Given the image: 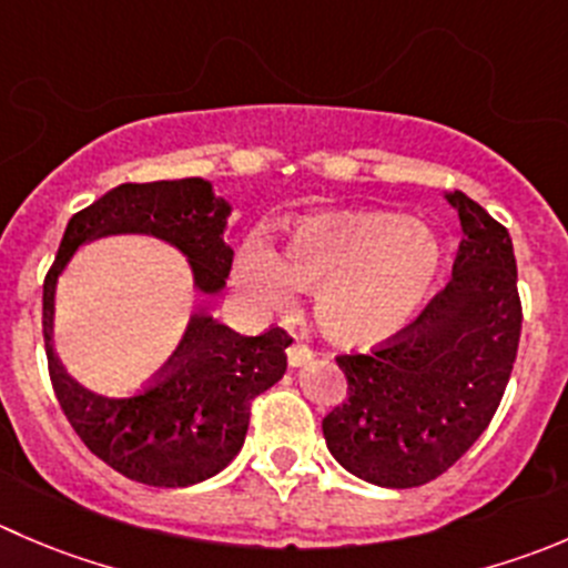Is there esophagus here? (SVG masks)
<instances>
[{
	"label": "esophagus",
	"instance_id": "34e87169",
	"mask_svg": "<svg viewBox=\"0 0 568 568\" xmlns=\"http://www.w3.org/2000/svg\"><path fill=\"white\" fill-rule=\"evenodd\" d=\"M313 357H316V352H313L311 346L300 344V341H296V344H291V346H288V366H291V368L305 366V363H311Z\"/></svg>",
	"mask_w": 568,
	"mask_h": 568
}]
</instances>
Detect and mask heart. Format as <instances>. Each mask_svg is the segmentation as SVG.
<instances>
[{"label": "heart", "instance_id": "1", "mask_svg": "<svg viewBox=\"0 0 568 568\" xmlns=\"http://www.w3.org/2000/svg\"><path fill=\"white\" fill-rule=\"evenodd\" d=\"M444 268L430 227L396 213H329L302 222L283 255L252 244L239 280L257 302L280 307L313 288L318 327L335 344L374 346L399 335L430 300Z\"/></svg>", "mask_w": 568, "mask_h": 568}]
</instances>
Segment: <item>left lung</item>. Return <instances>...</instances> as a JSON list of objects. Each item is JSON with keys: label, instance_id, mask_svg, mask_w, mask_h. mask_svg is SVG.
I'll return each instance as SVG.
<instances>
[{"label": "left lung", "instance_id": "left-lung-1", "mask_svg": "<svg viewBox=\"0 0 568 568\" xmlns=\"http://www.w3.org/2000/svg\"><path fill=\"white\" fill-rule=\"evenodd\" d=\"M444 200L464 230L453 280L394 344L338 357L349 390L322 422L329 455L379 488L444 475L497 413L519 349L508 230L464 191Z\"/></svg>", "mask_w": 568, "mask_h": 568}]
</instances>
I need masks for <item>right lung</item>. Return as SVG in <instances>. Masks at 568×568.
<instances>
[{
    "label": "right lung",
    "mask_w": 568,
    "mask_h": 568,
    "mask_svg": "<svg viewBox=\"0 0 568 568\" xmlns=\"http://www.w3.org/2000/svg\"><path fill=\"white\" fill-rule=\"evenodd\" d=\"M233 213L202 178L124 183L71 216L43 283L49 377L77 436L110 469L155 488H185L219 475L244 447L250 402L285 374L291 338L280 327L241 335L194 311L166 368L130 396H104L69 374L54 349V291L77 250L110 235H150L189 261L194 291L222 294L233 250Z\"/></svg>",
    "instance_id": "obj_1"
}]
</instances>
